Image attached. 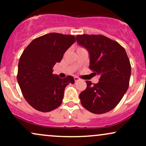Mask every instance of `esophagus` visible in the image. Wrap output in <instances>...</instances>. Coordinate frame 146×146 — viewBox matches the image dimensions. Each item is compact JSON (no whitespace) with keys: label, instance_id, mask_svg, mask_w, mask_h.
<instances>
[{"label":"esophagus","instance_id":"esophagus-1","mask_svg":"<svg viewBox=\"0 0 146 146\" xmlns=\"http://www.w3.org/2000/svg\"><path fill=\"white\" fill-rule=\"evenodd\" d=\"M74 79H75V82H78V81H80V80H81V79L79 78V77H77V76H75Z\"/></svg>","mask_w":146,"mask_h":146}]
</instances>
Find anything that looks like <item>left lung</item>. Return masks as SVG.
<instances>
[{
  "instance_id": "obj_1",
  "label": "left lung",
  "mask_w": 146,
  "mask_h": 146,
  "mask_svg": "<svg viewBox=\"0 0 146 146\" xmlns=\"http://www.w3.org/2000/svg\"><path fill=\"white\" fill-rule=\"evenodd\" d=\"M76 39L89 52V68L100 75L98 83L86 81V88L80 94L82 105L94 114L109 112L128 88L131 65L125 50L103 35H78Z\"/></svg>"
}]
</instances>
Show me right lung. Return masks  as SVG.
Instances as JSON below:
<instances>
[{
    "label": "right lung",
    "mask_w": 146,
    "mask_h": 146,
    "mask_svg": "<svg viewBox=\"0 0 146 146\" xmlns=\"http://www.w3.org/2000/svg\"><path fill=\"white\" fill-rule=\"evenodd\" d=\"M72 35L51 33L36 38L25 48L18 62L17 80L26 101L43 113L61 105L65 87L74 84L73 76L60 78L53 67L75 42Z\"/></svg>",
    "instance_id": "obj_1"
}]
</instances>
